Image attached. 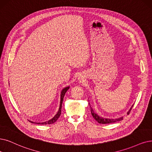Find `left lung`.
Instances as JSON below:
<instances>
[{"label":"left lung","mask_w":152,"mask_h":152,"mask_svg":"<svg viewBox=\"0 0 152 152\" xmlns=\"http://www.w3.org/2000/svg\"><path fill=\"white\" fill-rule=\"evenodd\" d=\"M133 105H132V106L131 107L130 110L127 112V114H129L132 108L133 107ZM90 110H91V113H92V117L94 118V119L97 122H99V124H111V123H114V122H116L117 121H120V120H123V117H120L118 118H115V119H112V118H103L99 115H97L96 113H95L94 111V110L92 109V108L90 107Z\"/></svg>","instance_id":"left-lung-1"}]
</instances>
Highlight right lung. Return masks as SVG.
Listing matches in <instances>:
<instances>
[{"mask_svg":"<svg viewBox=\"0 0 152 152\" xmlns=\"http://www.w3.org/2000/svg\"><path fill=\"white\" fill-rule=\"evenodd\" d=\"M70 87H66L62 89V92H61V94H60V107H59V109H58V111L57 112V114L54 116L52 119H50V120L47 121V122H42V123H36V122H31V121H30L31 123H35V124H42V125H47V124H53L54 122H56V121L57 120V119L59 118L60 114H61V109H62V102L64 100V97L65 96V93L66 92V91H67L69 89Z\"/></svg>","mask_w":152,"mask_h":152,"instance_id":"obj_1","label":"right lung"}]
</instances>
